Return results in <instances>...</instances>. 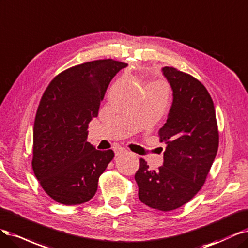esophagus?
<instances>
[{"label": "esophagus", "instance_id": "obj_1", "mask_svg": "<svg viewBox=\"0 0 248 248\" xmlns=\"http://www.w3.org/2000/svg\"><path fill=\"white\" fill-rule=\"evenodd\" d=\"M113 150H114V154H115L116 156L121 155H123V154H124L127 151L124 147H122V146H115V147H113Z\"/></svg>", "mask_w": 248, "mask_h": 248}]
</instances>
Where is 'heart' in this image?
<instances>
[{
	"label": "heart",
	"mask_w": 248,
	"mask_h": 248,
	"mask_svg": "<svg viewBox=\"0 0 248 248\" xmlns=\"http://www.w3.org/2000/svg\"><path fill=\"white\" fill-rule=\"evenodd\" d=\"M154 84H161V85H163L162 83H159V82H156V83H154Z\"/></svg>",
	"instance_id": "b5f03b06"
}]
</instances>
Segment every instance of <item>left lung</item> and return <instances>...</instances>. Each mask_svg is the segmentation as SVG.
Segmentation results:
<instances>
[{
    "instance_id": "left-lung-1",
    "label": "left lung",
    "mask_w": 248,
    "mask_h": 248,
    "mask_svg": "<svg viewBox=\"0 0 248 248\" xmlns=\"http://www.w3.org/2000/svg\"><path fill=\"white\" fill-rule=\"evenodd\" d=\"M163 74L173 91L167 123L158 131L167 145L164 164L150 170L143 158L135 174L140 201L150 208L171 211L202 188L218 149V129L213 101L206 87L173 67Z\"/></svg>"
}]
</instances>
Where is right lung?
<instances>
[{
  "label": "right lung",
  "mask_w": 248,
  "mask_h": 248,
  "mask_svg": "<svg viewBox=\"0 0 248 248\" xmlns=\"http://www.w3.org/2000/svg\"><path fill=\"white\" fill-rule=\"evenodd\" d=\"M127 63L98 60L71 67L45 90L35 117L31 166L40 186L54 201L79 205L94 196L101 174L114 157L87 142L107 87Z\"/></svg>",
  "instance_id": "obj_1"
}]
</instances>
